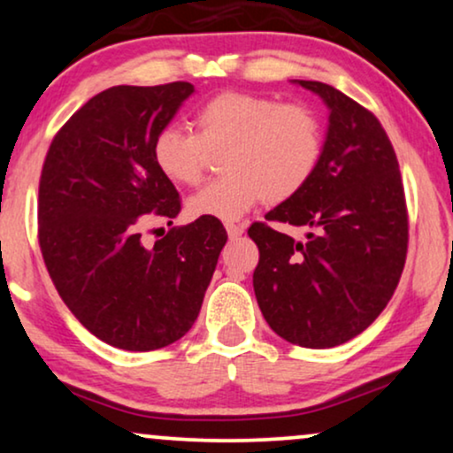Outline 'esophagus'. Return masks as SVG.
I'll return each mask as SVG.
<instances>
[{
  "label": "esophagus",
  "mask_w": 453,
  "mask_h": 453,
  "mask_svg": "<svg viewBox=\"0 0 453 453\" xmlns=\"http://www.w3.org/2000/svg\"><path fill=\"white\" fill-rule=\"evenodd\" d=\"M226 230H227V236H230L232 240L240 238L246 230L244 223H226Z\"/></svg>",
  "instance_id": "obj_1"
}]
</instances>
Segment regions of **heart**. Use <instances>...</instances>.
Listing matches in <instances>:
<instances>
[{
	"mask_svg": "<svg viewBox=\"0 0 453 453\" xmlns=\"http://www.w3.org/2000/svg\"><path fill=\"white\" fill-rule=\"evenodd\" d=\"M194 134L167 125L154 137L152 158L180 186H196L209 152H221V177L188 200V215L236 221L261 200L282 203L316 173L322 125L305 104L249 91H221L192 117Z\"/></svg>",
	"mask_w": 453,
	"mask_h": 453,
	"instance_id": "obj_1",
	"label": "heart"
}]
</instances>
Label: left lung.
I'll use <instances>...</instances> for the list:
<instances>
[{
    "instance_id": "8db88e82",
    "label": "left lung",
    "mask_w": 453,
    "mask_h": 453,
    "mask_svg": "<svg viewBox=\"0 0 453 453\" xmlns=\"http://www.w3.org/2000/svg\"><path fill=\"white\" fill-rule=\"evenodd\" d=\"M328 106L316 173L267 221L311 227L305 242L257 221L253 286L269 328L293 345L328 349L380 316L402 278L408 209L402 173L379 119L332 85L293 81Z\"/></svg>"
}]
</instances>
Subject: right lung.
Segmentation results:
<instances>
[{"mask_svg":"<svg viewBox=\"0 0 453 453\" xmlns=\"http://www.w3.org/2000/svg\"><path fill=\"white\" fill-rule=\"evenodd\" d=\"M194 85H117L65 123L39 180V246L73 316L108 345L154 351L196 322L227 234L219 219L175 226L152 246L142 227L173 223L175 186L152 158Z\"/></svg>","mask_w":453,"mask_h":453,"instance_id":"add662e5","label":"right lung"}]
</instances>
